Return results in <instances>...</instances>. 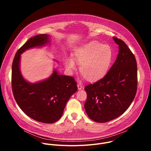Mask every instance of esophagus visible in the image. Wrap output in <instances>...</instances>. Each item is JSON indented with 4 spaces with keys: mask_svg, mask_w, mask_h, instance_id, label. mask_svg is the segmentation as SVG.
Returning <instances> with one entry per match:
<instances>
[{
    "mask_svg": "<svg viewBox=\"0 0 151 151\" xmlns=\"http://www.w3.org/2000/svg\"><path fill=\"white\" fill-rule=\"evenodd\" d=\"M77 86H78V88L79 90H82V88H83V86H82V85H81L80 83H78L77 84Z\"/></svg>",
    "mask_w": 151,
    "mask_h": 151,
    "instance_id": "obj_1",
    "label": "esophagus"
}]
</instances>
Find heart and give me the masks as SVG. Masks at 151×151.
Masks as SVG:
<instances>
[{"mask_svg":"<svg viewBox=\"0 0 151 151\" xmlns=\"http://www.w3.org/2000/svg\"><path fill=\"white\" fill-rule=\"evenodd\" d=\"M79 66L82 76L90 82L103 78L108 72L113 58L111 47L98 41H91L77 48L72 55ZM64 64L69 70L75 69V63L72 58H67Z\"/></svg>","mask_w":151,"mask_h":151,"instance_id":"b5f03b06","label":"heart"}]
</instances>
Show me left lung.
Returning a JSON list of instances; mask_svg holds the SVG:
<instances>
[{
  "label": "left lung",
  "instance_id": "obj_1",
  "mask_svg": "<svg viewBox=\"0 0 151 151\" xmlns=\"http://www.w3.org/2000/svg\"><path fill=\"white\" fill-rule=\"evenodd\" d=\"M119 46L116 61L106 75L84 88L87 94L84 104L88 117L106 122L123 114L133 101L137 86L136 58L125 43L113 37Z\"/></svg>",
  "mask_w": 151,
  "mask_h": 151
}]
</instances>
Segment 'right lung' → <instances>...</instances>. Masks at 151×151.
I'll use <instances>...</instances> for the list:
<instances>
[{"instance_id": "obj_1", "label": "right lung", "mask_w": 151, "mask_h": 151, "mask_svg": "<svg viewBox=\"0 0 151 151\" xmlns=\"http://www.w3.org/2000/svg\"><path fill=\"white\" fill-rule=\"evenodd\" d=\"M50 41V35L46 34L30 38L17 51L12 66V88L18 106L28 116L47 124L61 117L68 101L78 90L73 77L59 75L56 70L48 79L33 83L21 75V54L27 50L45 45Z\"/></svg>"}]
</instances>
